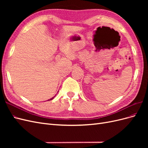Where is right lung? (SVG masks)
I'll use <instances>...</instances> for the list:
<instances>
[{
	"mask_svg": "<svg viewBox=\"0 0 148 148\" xmlns=\"http://www.w3.org/2000/svg\"><path fill=\"white\" fill-rule=\"evenodd\" d=\"M56 96H53V97H52V98H51V99H50V100H52V99H53V98H54V97H55ZM48 101H49V99Z\"/></svg>",
	"mask_w": 148,
	"mask_h": 148,
	"instance_id": "1",
	"label": "right lung"
}]
</instances>
